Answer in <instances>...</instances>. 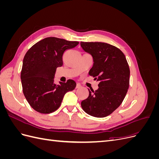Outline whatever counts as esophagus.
I'll list each match as a JSON object with an SVG mask.
<instances>
[{"label": "esophagus", "instance_id": "34e87169", "mask_svg": "<svg viewBox=\"0 0 159 159\" xmlns=\"http://www.w3.org/2000/svg\"><path fill=\"white\" fill-rule=\"evenodd\" d=\"M81 85L80 84H76V88H81Z\"/></svg>", "mask_w": 159, "mask_h": 159}]
</instances>
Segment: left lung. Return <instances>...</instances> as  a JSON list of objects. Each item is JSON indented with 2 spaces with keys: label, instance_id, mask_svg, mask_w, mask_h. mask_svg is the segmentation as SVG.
<instances>
[{
  "label": "left lung",
  "instance_id": "8db88e82",
  "mask_svg": "<svg viewBox=\"0 0 159 159\" xmlns=\"http://www.w3.org/2000/svg\"><path fill=\"white\" fill-rule=\"evenodd\" d=\"M83 50L93 57L89 71L97 80L98 89L89 90V96L81 103L84 111L95 117H105L121 104L129 86V67L123 53L104 42H81Z\"/></svg>",
  "mask_w": 159,
  "mask_h": 159
}]
</instances>
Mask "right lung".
<instances>
[{
    "label": "right lung",
    "instance_id": "obj_1",
    "mask_svg": "<svg viewBox=\"0 0 159 159\" xmlns=\"http://www.w3.org/2000/svg\"><path fill=\"white\" fill-rule=\"evenodd\" d=\"M79 44L56 37L46 38L28 50L24 57L20 79L23 93L28 103L40 113H50L58 109L64 95L74 90L76 83H54L56 68L63 65L62 56Z\"/></svg>",
    "mask_w": 159,
    "mask_h": 159
}]
</instances>
